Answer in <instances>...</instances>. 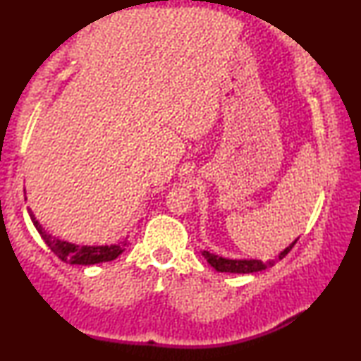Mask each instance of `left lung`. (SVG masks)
<instances>
[{"mask_svg":"<svg viewBox=\"0 0 361 361\" xmlns=\"http://www.w3.org/2000/svg\"><path fill=\"white\" fill-rule=\"evenodd\" d=\"M298 243V240L294 241L293 245H289L284 251H281L279 256H276L274 259L271 261H261V259H228L221 258V256L212 255L209 251H202L204 258L209 261V263L214 266V268L219 271V273H240V274H248V273H258V271H263L269 266H273L284 258L286 255L289 253L290 250L294 248V245Z\"/></svg>","mask_w":361,"mask_h":361,"instance_id":"left-lung-1","label":"left lung"}]
</instances>
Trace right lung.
<instances>
[{
	"label": "right lung",
	"instance_id": "right-lung-1",
	"mask_svg": "<svg viewBox=\"0 0 361 361\" xmlns=\"http://www.w3.org/2000/svg\"><path fill=\"white\" fill-rule=\"evenodd\" d=\"M29 215H31V220L34 226H36L39 235L42 236V240L46 241V245L54 251V255L57 256L59 259H62L63 263L68 264H97V263H105V261H113L118 258L125 248L128 246V241H121L118 245H110V246H80V245H72L67 243V241H62L56 238V236L49 235L46 230L42 228L41 224L36 220V216L27 207Z\"/></svg>",
	"mask_w": 361,
	"mask_h": 361
}]
</instances>
